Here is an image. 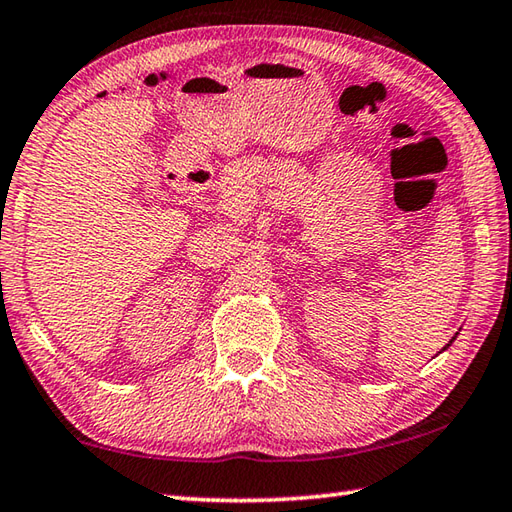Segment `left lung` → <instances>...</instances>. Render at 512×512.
Returning <instances> with one entry per match:
<instances>
[{"mask_svg":"<svg viewBox=\"0 0 512 512\" xmlns=\"http://www.w3.org/2000/svg\"><path fill=\"white\" fill-rule=\"evenodd\" d=\"M455 337H457V335H455ZM455 337H453V339H450V342H448V344H446V346H444V350H446V348H448V346H450V344H453V342H455Z\"/></svg>","mask_w":512,"mask_h":512,"instance_id":"obj_1","label":"left lung"}]
</instances>
